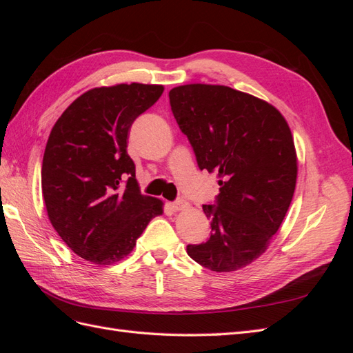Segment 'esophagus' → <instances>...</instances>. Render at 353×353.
Wrapping results in <instances>:
<instances>
[{
    "mask_svg": "<svg viewBox=\"0 0 353 353\" xmlns=\"http://www.w3.org/2000/svg\"><path fill=\"white\" fill-rule=\"evenodd\" d=\"M185 208H188V203L184 200H178V201H172L169 203V209L174 210V212H179V210H184Z\"/></svg>",
    "mask_w": 353,
    "mask_h": 353,
    "instance_id": "34e87169",
    "label": "esophagus"
}]
</instances>
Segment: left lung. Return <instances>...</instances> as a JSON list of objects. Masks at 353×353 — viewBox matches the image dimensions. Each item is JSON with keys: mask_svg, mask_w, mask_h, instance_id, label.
<instances>
[{"mask_svg": "<svg viewBox=\"0 0 353 353\" xmlns=\"http://www.w3.org/2000/svg\"><path fill=\"white\" fill-rule=\"evenodd\" d=\"M170 109L197 165L218 176L215 205H203L212 232L187 253L205 268L231 272L259 258L290 206L297 156L284 116L268 101L225 85L169 91Z\"/></svg>", "mask_w": 353, "mask_h": 353, "instance_id": "left-lung-1", "label": "left lung"}]
</instances>
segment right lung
Returning a JSON list of instances; mask_svg holds the SVG:
<instances>
[{
    "instance_id": "obj_1",
    "label": "right lung",
    "mask_w": 353,
    "mask_h": 353,
    "mask_svg": "<svg viewBox=\"0 0 353 353\" xmlns=\"http://www.w3.org/2000/svg\"><path fill=\"white\" fill-rule=\"evenodd\" d=\"M163 90L137 82L92 88L52 126L42 159V196L51 225L85 261H122L148 222L163 213L162 200L141 194L126 152L132 122Z\"/></svg>"
}]
</instances>
